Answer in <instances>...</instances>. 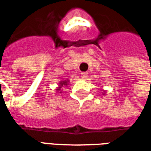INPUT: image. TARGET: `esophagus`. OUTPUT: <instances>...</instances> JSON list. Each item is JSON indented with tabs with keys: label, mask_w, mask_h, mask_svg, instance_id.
I'll return each mask as SVG.
<instances>
[{
	"label": "esophagus",
	"mask_w": 151,
	"mask_h": 151,
	"mask_svg": "<svg viewBox=\"0 0 151 151\" xmlns=\"http://www.w3.org/2000/svg\"><path fill=\"white\" fill-rule=\"evenodd\" d=\"M81 77H82V78L85 79L88 77V74H87V73H81Z\"/></svg>",
	"instance_id": "esophagus-1"
}]
</instances>
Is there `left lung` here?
Listing matches in <instances>:
<instances>
[{"mask_svg":"<svg viewBox=\"0 0 151 151\" xmlns=\"http://www.w3.org/2000/svg\"><path fill=\"white\" fill-rule=\"evenodd\" d=\"M102 91H103V93H102V94H103L104 95H106V91H104V90H102Z\"/></svg>","mask_w":151,"mask_h":151,"instance_id":"obj_1","label":"left lung"}]
</instances>
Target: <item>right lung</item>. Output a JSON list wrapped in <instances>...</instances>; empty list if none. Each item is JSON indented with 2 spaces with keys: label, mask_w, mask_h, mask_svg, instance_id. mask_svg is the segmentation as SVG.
I'll return each mask as SVG.
<instances>
[{
  "label": "right lung",
  "mask_w": 151,
  "mask_h": 151,
  "mask_svg": "<svg viewBox=\"0 0 151 151\" xmlns=\"http://www.w3.org/2000/svg\"><path fill=\"white\" fill-rule=\"evenodd\" d=\"M69 80H65V81H61V82H60L59 85H58V87L56 89V91L57 92H60V93H61V91H60V89L62 86H67L69 85Z\"/></svg>",
  "instance_id": "1"
}]
</instances>
